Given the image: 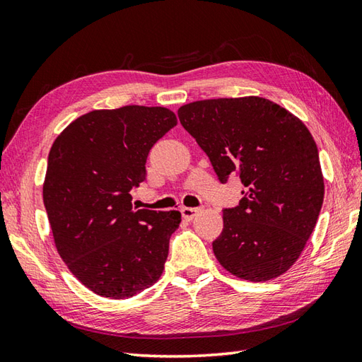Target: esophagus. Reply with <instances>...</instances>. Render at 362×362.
Wrapping results in <instances>:
<instances>
[{
  "instance_id": "esophagus-1",
  "label": "esophagus",
  "mask_w": 362,
  "mask_h": 362,
  "mask_svg": "<svg viewBox=\"0 0 362 362\" xmlns=\"http://www.w3.org/2000/svg\"><path fill=\"white\" fill-rule=\"evenodd\" d=\"M180 211H182V216L183 218L191 221L199 213V209H191V206H182Z\"/></svg>"
}]
</instances>
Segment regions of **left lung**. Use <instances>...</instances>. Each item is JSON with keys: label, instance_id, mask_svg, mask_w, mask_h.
<instances>
[{"label": "left lung", "instance_id": "obj_1", "mask_svg": "<svg viewBox=\"0 0 362 362\" xmlns=\"http://www.w3.org/2000/svg\"><path fill=\"white\" fill-rule=\"evenodd\" d=\"M179 119L209 156L221 183L238 175L244 197L224 209L213 241L222 267L266 281L296 263L324 202L319 151L294 115L258 96L219 98L182 105Z\"/></svg>", "mask_w": 362, "mask_h": 362}]
</instances>
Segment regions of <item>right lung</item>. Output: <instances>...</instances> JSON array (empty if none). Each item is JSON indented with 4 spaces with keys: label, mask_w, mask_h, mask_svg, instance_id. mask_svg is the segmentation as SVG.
<instances>
[{
    "label": "right lung",
    "mask_w": 362,
    "mask_h": 362,
    "mask_svg": "<svg viewBox=\"0 0 362 362\" xmlns=\"http://www.w3.org/2000/svg\"><path fill=\"white\" fill-rule=\"evenodd\" d=\"M177 124L165 107L93 110L60 134L48 156L43 202L60 258L101 297L127 298L165 269L179 211L135 210L151 148Z\"/></svg>",
    "instance_id": "right-lung-1"
}]
</instances>
